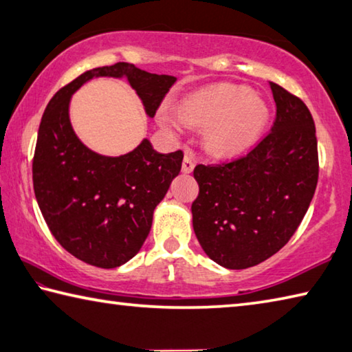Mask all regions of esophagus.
Returning a JSON list of instances; mask_svg holds the SVG:
<instances>
[{"label":"esophagus","instance_id":"esophagus-1","mask_svg":"<svg viewBox=\"0 0 352 352\" xmlns=\"http://www.w3.org/2000/svg\"><path fill=\"white\" fill-rule=\"evenodd\" d=\"M194 160H192V155H190L189 152L184 153V158H183V164H182V170L184 172V174H189V172L194 170Z\"/></svg>","mask_w":352,"mask_h":352}]
</instances>
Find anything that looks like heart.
Returning <instances> with one entry per match:
<instances>
[{
    "mask_svg": "<svg viewBox=\"0 0 352 352\" xmlns=\"http://www.w3.org/2000/svg\"><path fill=\"white\" fill-rule=\"evenodd\" d=\"M178 115L183 124L205 129V146L220 157L247 151L259 138L269 122L265 100L242 85L220 83L190 94L182 100ZM160 121L164 127L178 130L179 119L169 110H162Z\"/></svg>",
    "mask_w": 352,
    "mask_h": 352,
    "instance_id": "heart-1",
    "label": "heart"
}]
</instances>
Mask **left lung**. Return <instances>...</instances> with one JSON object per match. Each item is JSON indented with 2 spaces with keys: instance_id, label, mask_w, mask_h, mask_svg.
<instances>
[{
  "instance_id": "1",
  "label": "left lung",
  "mask_w": 352,
  "mask_h": 352,
  "mask_svg": "<svg viewBox=\"0 0 352 352\" xmlns=\"http://www.w3.org/2000/svg\"><path fill=\"white\" fill-rule=\"evenodd\" d=\"M273 127L247 155L197 164L192 225L204 252L231 270L248 269L279 252L300 226L318 182V151L311 111L270 82Z\"/></svg>"
}]
</instances>
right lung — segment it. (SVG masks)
Here are the masks:
<instances>
[{"mask_svg": "<svg viewBox=\"0 0 352 352\" xmlns=\"http://www.w3.org/2000/svg\"><path fill=\"white\" fill-rule=\"evenodd\" d=\"M100 76H126L151 118L177 79L126 62L94 68L60 88L41 116L32 182L47 228L77 259L115 269L141 250L153 210L180 174L183 152L158 153L148 140L121 157L83 146L71 127L69 100L77 88Z\"/></svg>", "mask_w": 352, "mask_h": 352, "instance_id": "obj_1", "label": "right lung"}]
</instances>
